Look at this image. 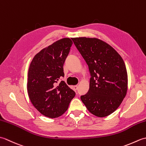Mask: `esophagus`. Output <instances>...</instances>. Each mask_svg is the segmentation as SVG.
<instances>
[{
    "label": "esophagus",
    "instance_id": "34e87169",
    "mask_svg": "<svg viewBox=\"0 0 146 146\" xmlns=\"http://www.w3.org/2000/svg\"><path fill=\"white\" fill-rule=\"evenodd\" d=\"M73 88H74V90H78V85L73 86Z\"/></svg>",
    "mask_w": 146,
    "mask_h": 146
}]
</instances>
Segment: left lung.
<instances>
[{
  "label": "left lung",
  "instance_id": "8db88e82",
  "mask_svg": "<svg viewBox=\"0 0 146 146\" xmlns=\"http://www.w3.org/2000/svg\"><path fill=\"white\" fill-rule=\"evenodd\" d=\"M72 40L91 75L89 90L81 96V100L94 115H109L120 106L127 91L124 61L111 46L100 39L82 37Z\"/></svg>",
  "mask_w": 146,
  "mask_h": 146
}]
</instances>
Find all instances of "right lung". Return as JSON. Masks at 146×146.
I'll use <instances>...</instances> for the list:
<instances>
[{"instance_id":"1","label":"right lung","mask_w":146,"mask_h":146,"mask_svg":"<svg viewBox=\"0 0 146 146\" xmlns=\"http://www.w3.org/2000/svg\"><path fill=\"white\" fill-rule=\"evenodd\" d=\"M73 42L63 38L36 54L30 64L27 89L31 102L43 115L56 118L68 109L75 92L64 81L63 64Z\"/></svg>"}]
</instances>
